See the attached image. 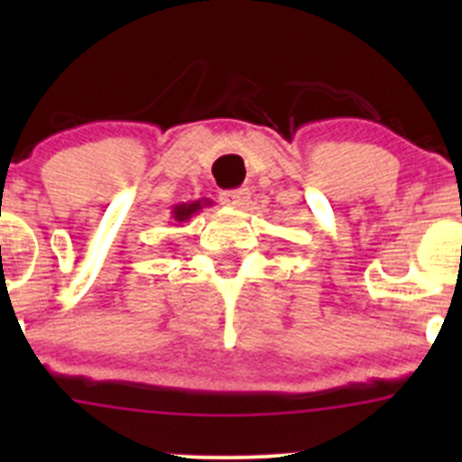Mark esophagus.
<instances>
[{
	"instance_id": "1",
	"label": "esophagus",
	"mask_w": 462,
	"mask_h": 462,
	"mask_svg": "<svg viewBox=\"0 0 462 462\" xmlns=\"http://www.w3.org/2000/svg\"><path fill=\"white\" fill-rule=\"evenodd\" d=\"M221 201L226 205H232V208H244V205L250 201V189L248 188L227 189V192L221 194Z\"/></svg>"
}]
</instances>
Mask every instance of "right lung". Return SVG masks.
Here are the masks:
<instances>
[{
  "mask_svg": "<svg viewBox=\"0 0 462 462\" xmlns=\"http://www.w3.org/2000/svg\"><path fill=\"white\" fill-rule=\"evenodd\" d=\"M212 201L209 199H201V201H189V203H179L171 208V221L174 223H185L194 217L197 212H201L203 208H209Z\"/></svg>",
  "mask_w": 462,
  "mask_h": 462,
  "instance_id": "obj_1",
  "label": "right lung"
}]
</instances>
